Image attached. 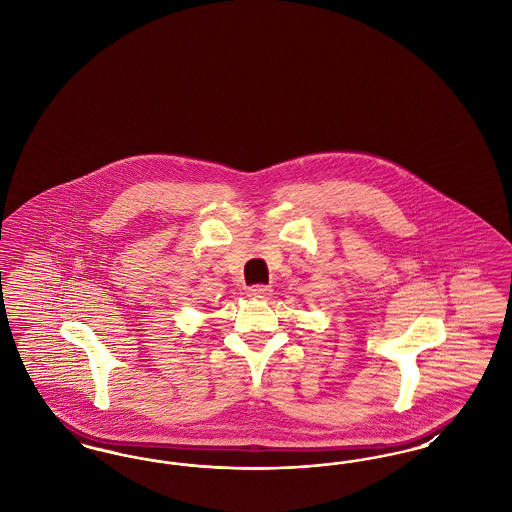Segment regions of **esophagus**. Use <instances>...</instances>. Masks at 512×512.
Masks as SVG:
<instances>
[{
	"label": "esophagus",
	"instance_id": "1",
	"mask_svg": "<svg viewBox=\"0 0 512 512\" xmlns=\"http://www.w3.org/2000/svg\"><path fill=\"white\" fill-rule=\"evenodd\" d=\"M270 288L268 286H253V288H249V297L251 299H267L268 295H270Z\"/></svg>",
	"mask_w": 512,
	"mask_h": 512
}]
</instances>
